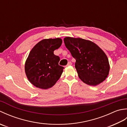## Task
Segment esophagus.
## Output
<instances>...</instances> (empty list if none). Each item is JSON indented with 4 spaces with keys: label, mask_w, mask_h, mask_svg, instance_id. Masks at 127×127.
Returning <instances> with one entry per match:
<instances>
[{
    "label": "esophagus",
    "mask_w": 127,
    "mask_h": 127,
    "mask_svg": "<svg viewBox=\"0 0 127 127\" xmlns=\"http://www.w3.org/2000/svg\"><path fill=\"white\" fill-rule=\"evenodd\" d=\"M71 65H72V63H71V62H69V63H68V64H67V65H66V66H71Z\"/></svg>",
    "instance_id": "1"
}]
</instances>
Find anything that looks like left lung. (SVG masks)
I'll use <instances>...</instances> for the list:
<instances>
[{
    "instance_id": "obj_1",
    "label": "left lung",
    "mask_w": 127,
    "mask_h": 127,
    "mask_svg": "<svg viewBox=\"0 0 127 127\" xmlns=\"http://www.w3.org/2000/svg\"><path fill=\"white\" fill-rule=\"evenodd\" d=\"M64 42L76 59L75 68L81 80L86 84L95 86L106 79L110 71L109 59L98 45L80 37H65Z\"/></svg>"
}]
</instances>
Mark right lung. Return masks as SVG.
<instances>
[{"instance_id": "1", "label": "right lung", "mask_w": 127, "mask_h": 127, "mask_svg": "<svg viewBox=\"0 0 127 127\" xmlns=\"http://www.w3.org/2000/svg\"><path fill=\"white\" fill-rule=\"evenodd\" d=\"M61 38L46 39L34 46L27 58L25 69L26 76L36 87L47 90L59 79L64 67L59 65L60 59L54 51L61 46Z\"/></svg>"}]
</instances>
